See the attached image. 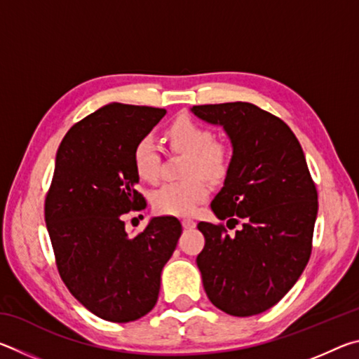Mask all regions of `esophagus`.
I'll list each match as a JSON object with an SVG mask.
<instances>
[{
    "label": "esophagus",
    "instance_id": "obj_1",
    "mask_svg": "<svg viewBox=\"0 0 359 359\" xmlns=\"http://www.w3.org/2000/svg\"><path fill=\"white\" fill-rule=\"evenodd\" d=\"M182 224H184L185 229H193L196 226V222L191 220V218H184V220H182Z\"/></svg>",
    "mask_w": 359,
    "mask_h": 359
}]
</instances>
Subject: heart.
Returning a JSON list of instances; mask_svg holds the SVG:
<instances>
[{
    "label": "heart",
    "mask_w": 359,
    "mask_h": 359,
    "mask_svg": "<svg viewBox=\"0 0 359 359\" xmlns=\"http://www.w3.org/2000/svg\"><path fill=\"white\" fill-rule=\"evenodd\" d=\"M166 139L174 150L188 154L184 180L166 182L151 193V205L163 215H190L209 194L202 177L222 180L231 166V150L226 144L215 141L212 130L190 117L175 118L166 128ZM137 177L154 184L161 174L160 147L151 136L139 139L131 154Z\"/></svg>",
    "instance_id": "obj_1"
}]
</instances>
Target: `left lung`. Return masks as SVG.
I'll return each mask as SVG.
<instances>
[{"label":"left lung","instance_id":"obj_1","mask_svg":"<svg viewBox=\"0 0 359 359\" xmlns=\"http://www.w3.org/2000/svg\"><path fill=\"white\" fill-rule=\"evenodd\" d=\"M222 125L233 158L210 208L223 223L199 222L205 244L196 263L210 302L234 317L267 311L301 277L312 253L318 193L294 133L252 102L193 106Z\"/></svg>","mask_w":359,"mask_h":359}]
</instances>
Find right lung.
Instances as JSON below:
<instances>
[{"instance_id":"obj_1","label":"right lung","mask_w":359,"mask_h":359,"mask_svg":"<svg viewBox=\"0 0 359 359\" xmlns=\"http://www.w3.org/2000/svg\"><path fill=\"white\" fill-rule=\"evenodd\" d=\"M166 109L112 102L77 121L60 144L44 217L58 274L102 320L128 323L158 299L161 271L182 234L175 217L151 218L130 238L121 217L147 208L133 147Z\"/></svg>"}]
</instances>
